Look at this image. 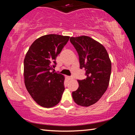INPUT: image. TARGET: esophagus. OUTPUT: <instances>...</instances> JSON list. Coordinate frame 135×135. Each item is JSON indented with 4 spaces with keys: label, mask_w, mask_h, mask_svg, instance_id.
<instances>
[{
    "label": "esophagus",
    "mask_w": 135,
    "mask_h": 135,
    "mask_svg": "<svg viewBox=\"0 0 135 135\" xmlns=\"http://www.w3.org/2000/svg\"><path fill=\"white\" fill-rule=\"evenodd\" d=\"M68 80H72L73 78L72 76H68Z\"/></svg>",
    "instance_id": "esophagus-1"
}]
</instances>
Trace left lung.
Listing matches in <instances>:
<instances>
[{
	"label": "left lung",
	"instance_id": "left-lung-1",
	"mask_svg": "<svg viewBox=\"0 0 135 135\" xmlns=\"http://www.w3.org/2000/svg\"><path fill=\"white\" fill-rule=\"evenodd\" d=\"M79 56L80 68L86 71V78L78 80L77 90L73 92L74 102L89 107L99 100L108 88L111 73V62L103 45L90 37H71Z\"/></svg>",
	"mask_w": 135,
	"mask_h": 135
}]
</instances>
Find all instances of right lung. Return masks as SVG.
<instances>
[{"label": "right lung", "mask_w": 135, "mask_h": 135, "mask_svg": "<svg viewBox=\"0 0 135 135\" xmlns=\"http://www.w3.org/2000/svg\"><path fill=\"white\" fill-rule=\"evenodd\" d=\"M69 36L47 35L30 46L24 61V83L33 99L45 108L58 104L65 88L64 77L52 71L56 58L67 44Z\"/></svg>", "instance_id": "obj_1"}]
</instances>
